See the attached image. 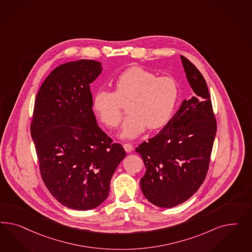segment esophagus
<instances>
[{
  "label": "esophagus",
  "mask_w": 252,
  "mask_h": 252,
  "mask_svg": "<svg viewBox=\"0 0 252 252\" xmlns=\"http://www.w3.org/2000/svg\"><path fill=\"white\" fill-rule=\"evenodd\" d=\"M124 149H125V151H126V153H130V152H132V150H133V145L130 144V143H125V144H124Z\"/></svg>",
  "instance_id": "1"
}]
</instances>
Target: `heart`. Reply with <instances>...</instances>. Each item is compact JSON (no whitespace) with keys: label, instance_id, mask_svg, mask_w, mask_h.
I'll use <instances>...</instances> for the list:
<instances>
[{"label":"heart","instance_id":"obj_1","mask_svg":"<svg viewBox=\"0 0 252 252\" xmlns=\"http://www.w3.org/2000/svg\"><path fill=\"white\" fill-rule=\"evenodd\" d=\"M114 92L100 90L95 93L92 106L99 120L109 128L121 121L123 105L129 114L123 123L120 136L133 138L148 127L155 130L171 119L179 96V88L172 76L133 66L115 78Z\"/></svg>","mask_w":252,"mask_h":252}]
</instances>
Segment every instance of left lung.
Segmentation results:
<instances>
[{
	"label": "left lung",
	"instance_id": "left-lung-1",
	"mask_svg": "<svg viewBox=\"0 0 252 252\" xmlns=\"http://www.w3.org/2000/svg\"><path fill=\"white\" fill-rule=\"evenodd\" d=\"M181 60L194 97L184 100L156 136L136 148L146 167L141 191L160 208L177 206L198 191L206 178L217 130L204 77L182 55Z\"/></svg>",
	"mask_w": 252,
	"mask_h": 252
}]
</instances>
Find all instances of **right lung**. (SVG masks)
Listing matches in <instances>:
<instances>
[{"label":"right lung","instance_id":"obj_1","mask_svg":"<svg viewBox=\"0 0 252 252\" xmlns=\"http://www.w3.org/2000/svg\"><path fill=\"white\" fill-rule=\"evenodd\" d=\"M99 62H70L46 77L35 99L31 133L40 176L63 206L88 211L106 199L126 153L99 128L92 111Z\"/></svg>","mask_w":252,"mask_h":252}]
</instances>
